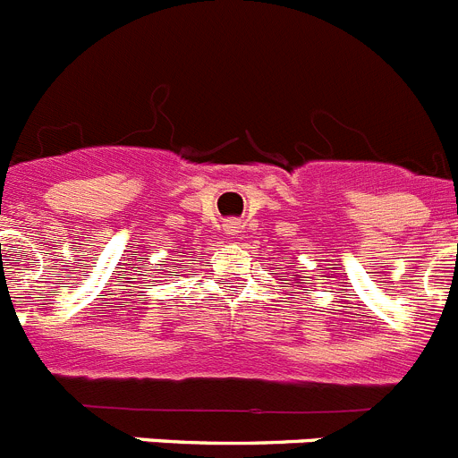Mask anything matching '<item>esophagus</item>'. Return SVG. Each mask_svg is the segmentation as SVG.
Returning <instances> with one entry per match:
<instances>
[{
  "label": "esophagus",
  "instance_id": "obj_1",
  "mask_svg": "<svg viewBox=\"0 0 458 458\" xmlns=\"http://www.w3.org/2000/svg\"><path fill=\"white\" fill-rule=\"evenodd\" d=\"M226 232H229V233H236V232H238L236 222H229V225H226Z\"/></svg>",
  "mask_w": 458,
  "mask_h": 458
}]
</instances>
